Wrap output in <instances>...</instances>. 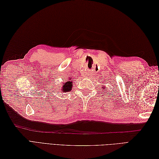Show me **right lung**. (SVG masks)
<instances>
[{"instance_id":"add662e5","label":"right lung","mask_w":159,"mask_h":159,"mask_svg":"<svg viewBox=\"0 0 159 159\" xmlns=\"http://www.w3.org/2000/svg\"><path fill=\"white\" fill-rule=\"evenodd\" d=\"M72 80H69L68 81H66V83L63 84V85H62L61 87V91H63V92H66V91H70L71 90V89L72 88Z\"/></svg>"}]
</instances>
